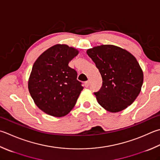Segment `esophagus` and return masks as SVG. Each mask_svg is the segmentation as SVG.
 Listing matches in <instances>:
<instances>
[{
    "instance_id": "1",
    "label": "esophagus",
    "mask_w": 160,
    "mask_h": 160,
    "mask_svg": "<svg viewBox=\"0 0 160 160\" xmlns=\"http://www.w3.org/2000/svg\"><path fill=\"white\" fill-rule=\"evenodd\" d=\"M84 84H85V86L86 87V88H88V87L90 85V81H86L85 83H84Z\"/></svg>"
}]
</instances>
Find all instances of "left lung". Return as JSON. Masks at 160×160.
I'll use <instances>...</instances> for the list:
<instances>
[{
  "label": "left lung",
  "mask_w": 160,
  "mask_h": 160,
  "mask_svg": "<svg viewBox=\"0 0 160 160\" xmlns=\"http://www.w3.org/2000/svg\"><path fill=\"white\" fill-rule=\"evenodd\" d=\"M87 54L102 78L100 90L94 92L98 103L113 113L133 103L143 81L142 70L135 57L128 51L109 44L88 49Z\"/></svg>",
  "instance_id": "left-lung-1"
}]
</instances>
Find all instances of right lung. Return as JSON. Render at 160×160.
<instances>
[{
  "instance_id": "right-lung-1",
  "label": "right lung",
  "mask_w": 160,
  "mask_h": 160,
  "mask_svg": "<svg viewBox=\"0 0 160 160\" xmlns=\"http://www.w3.org/2000/svg\"><path fill=\"white\" fill-rule=\"evenodd\" d=\"M79 52L65 44H57L36 60L28 81V90L38 108L55 117L67 115L83 89L77 72L69 62Z\"/></svg>"
}]
</instances>
